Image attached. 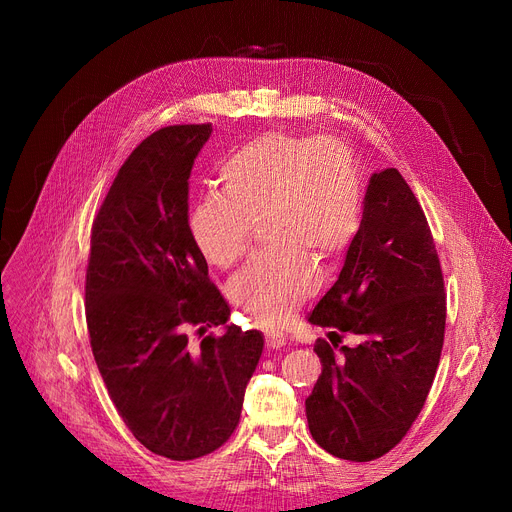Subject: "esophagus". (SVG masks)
<instances>
[{"label":"esophagus","instance_id":"esophagus-1","mask_svg":"<svg viewBox=\"0 0 512 512\" xmlns=\"http://www.w3.org/2000/svg\"><path fill=\"white\" fill-rule=\"evenodd\" d=\"M265 344H267V348H276V351H278V348H282L286 344V336L278 330H267L265 332Z\"/></svg>","mask_w":512,"mask_h":512}]
</instances>
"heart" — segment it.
I'll return each mask as SVG.
<instances>
[{
	"instance_id": "1",
	"label": "heart",
	"mask_w": 512,
	"mask_h": 512,
	"mask_svg": "<svg viewBox=\"0 0 512 512\" xmlns=\"http://www.w3.org/2000/svg\"><path fill=\"white\" fill-rule=\"evenodd\" d=\"M222 193L188 213L207 261L230 267L247 253L253 222L278 247L257 255L230 284V299L261 324H280L319 286V259L340 257L361 226L363 180L355 155L336 139L267 132L218 166Z\"/></svg>"
}]
</instances>
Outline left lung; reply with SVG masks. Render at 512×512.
Returning <instances> with one entry per match:
<instances>
[{
  "instance_id": "obj_1",
  "label": "left lung",
  "mask_w": 512,
  "mask_h": 512,
  "mask_svg": "<svg viewBox=\"0 0 512 512\" xmlns=\"http://www.w3.org/2000/svg\"><path fill=\"white\" fill-rule=\"evenodd\" d=\"M309 321L330 328L315 342L321 375L305 400L313 440L344 461L380 459L419 417L446 328L436 242L396 168L371 176L342 272ZM346 333L353 347L341 346Z\"/></svg>"
}]
</instances>
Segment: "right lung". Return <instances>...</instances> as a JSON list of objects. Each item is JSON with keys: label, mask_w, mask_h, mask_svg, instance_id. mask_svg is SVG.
Returning a JSON list of instances; mask_svg holds the SVG:
<instances>
[{"label": "right lung", "mask_w": 512, "mask_h": 512, "mask_svg": "<svg viewBox=\"0 0 512 512\" xmlns=\"http://www.w3.org/2000/svg\"><path fill=\"white\" fill-rule=\"evenodd\" d=\"M209 134L211 124L153 132L122 164L91 228L95 363L132 436L172 461L230 440L263 353L257 330L205 334L230 315L188 230V176Z\"/></svg>", "instance_id": "right-lung-1"}]
</instances>
